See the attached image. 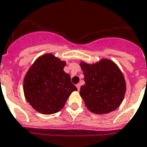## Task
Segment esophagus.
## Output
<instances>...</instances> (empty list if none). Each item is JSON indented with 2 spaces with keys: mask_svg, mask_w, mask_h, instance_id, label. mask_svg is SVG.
Here are the masks:
<instances>
[{
  "mask_svg": "<svg viewBox=\"0 0 147 147\" xmlns=\"http://www.w3.org/2000/svg\"><path fill=\"white\" fill-rule=\"evenodd\" d=\"M76 87H77V89H78V90H80V84H77L76 85Z\"/></svg>",
  "mask_w": 147,
  "mask_h": 147,
  "instance_id": "esophagus-1",
  "label": "esophagus"
}]
</instances>
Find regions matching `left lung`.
<instances>
[{
	"label": "left lung",
	"mask_w": 147,
	"mask_h": 147,
	"mask_svg": "<svg viewBox=\"0 0 147 147\" xmlns=\"http://www.w3.org/2000/svg\"><path fill=\"white\" fill-rule=\"evenodd\" d=\"M85 85L80 96L91 112L104 115L117 109L123 100L126 90L123 74L115 63L107 59L88 65L81 62Z\"/></svg>",
	"instance_id": "8db88e82"
}]
</instances>
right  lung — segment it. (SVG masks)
<instances>
[{
  "label": "right lung",
  "instance_id": "obj_1",
  "mask_svg": "<svg viewBox=\"0 0 147 147\" xmlns=\"http://www.w3.org/2000/svg\"><path fill=\"white\" fill-rule=\"evenodd\" d=\"M65 64L53 54H44L27 71L24 79V93L36 111L44 115L58 112L71 93L77 90L71 82L70 76L63 70Z\"/></svg>",
  "mask_w": 147,
  "mask_h": 147
}]
</instances>
